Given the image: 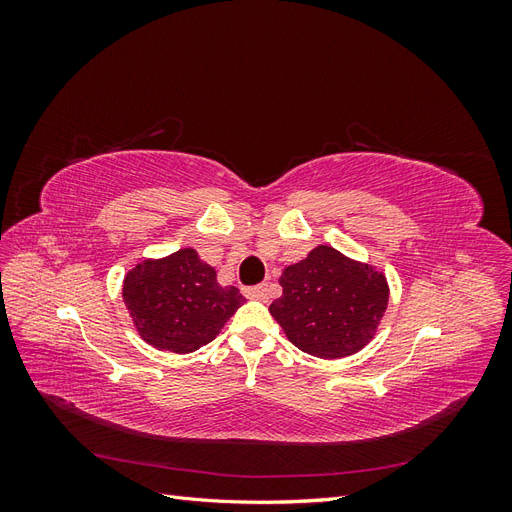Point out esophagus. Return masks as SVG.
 Wrapping results in <instances>:
<instances>
[{
	"instance_id": "obj_1",
	"label": "esophagus",
	"mask_w": 512,
	"mask_h": 512,
	"mask_svg": "<svg viewBox=\"0 0 512 512\" xmlns=\"http://www.w3.org/2000/svg\"><path fill=\"white\" fill-rule=\"evenodd\" d=\"M243 292H245V297L265 301V299L269 297V286H267V284H258V286H250V288H245Z\"/></svg>"
}]
</instances>
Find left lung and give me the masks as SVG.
Returning <instances> with one entry per match:
<instances>
[{
    "label": "left lung",
    "instance_id": "left-lung-1",
    "mask_svg": "<svg viewBox=\"0 0 512 512\" xmlns=\"http://www.w3.org/2000/svg\"><path fill=\"white\" fill-rule=\"evenodd\" d=\"M282 297L269 307L290 342L307 354L339 359L361 350L389 303L384 275L320 245L286 267Z\"/></svg>",
    "mask_w": 512,
    "mask_h": 512
}]
</instances>
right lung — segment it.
<instances>
[{
  "mask_svg": "<svg viewBox=\"0 0 512 512\" xmlns=\"http://www.w3.org/2000/svg\"><path fill=\"white\" fill-rule=\"evenodd\" d=\"M123 301L145 342L185 354L220 333L243 294L220 286L213 267L185 247L132 269L123 280Z\"/></svg>",
  "mask_w": 512,
  "mask_h": 512,
  "instance_id": "add662e5",
  "label": "right lung"
}]
</instances>
